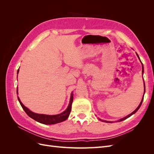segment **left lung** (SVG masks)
Masks as SVG:
<instances>
[{"label":"left lung","mask_w":154,"mask_h":154,"mask_svg":"<svg viewBox=\"0 0 154 154\" xmlns=\"http://www.w3.org/2000/svg\"><path fill=\"white\" fill-rule=\"evenodd\" d=\"M136 54H137V57L139 58V59L140 60V58H139V56H138V54L136 53ZM141 64H142V73H143L144 72V68H143V63H141ZM144 92H145V85H144ZM143 98H144V96H143V98H142V100H141V103H140V104L139 105V106H137V108L135 110L134 112H132L131 113V114H130L129 115H128L127 116H126V117H125V118H122V119H119V121H118V122H122V121H123V120H125V119H127L128 118H129V117H130V116H131L132 115H133L134 114H135L136 112L138 110V109L140 108V106H141V104H142V103H143ZM100 120H101V121H102V122H105V123H112V122H107V121H103V120H101V119H100Z\"/></svg>","instance_id":"obj_1"}]
</instances>
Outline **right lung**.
Returning a JSON list of instances; mask_svg holds the SVG:
<instances>
[{
	"mask_svg": "<svg viewBox=\"0 0 154 154\" xmlns=\"http://www.w3.org/2000/svg\"><path fill=\"white\" fill-rule=\"evenodd\" d=\"M18 71H19V69L18 70L17 74L18 73ZM17 93L18 94V87L17 88ZM18 100L19 101V103L22 106V109H24V110L26 112V113L28 115L30 118H31L32 119H33L34 120L36 121V122H38L40 123H43L45 125H53V124L62 122L68 118L70 112H71V106L73 101V94L72 93L71 95L69 104L68 105L67 109L65 111H63L62 113L57 114V115L40 114H36L35 112H31L30 110H29L27 107H26L24 105L22 104L18 96Z\"/></svg>",
	"mask_w": 154,
	"mask_h": 154,
	"instance_id": "1",
	"label": "right lung"
}]
</instances>
